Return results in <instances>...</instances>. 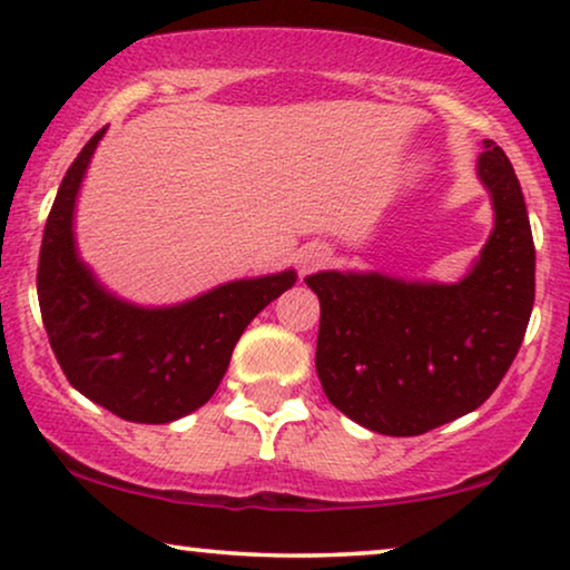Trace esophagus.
<instances>
[{
  "mask_svg": "<svg viewBox=\"0 0 570 570\" xmlns=\"http://www.w3.org/2000/svg\"><path fill=\"white\" fill-rule=\"evenodd\" d=\"M326 262H330V252H326L324 246H314V248H308V252H303L301 269L303 272H314L318 267H324Z\"/></svg>",
  "mask_w": 570,
  "mask_h": 570,
  "instance_id": "esophagus-1",
  "label": "esophagus"
}]
</instances>
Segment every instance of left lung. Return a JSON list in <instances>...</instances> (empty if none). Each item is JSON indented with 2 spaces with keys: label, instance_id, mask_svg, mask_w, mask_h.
<instances>
[{
  "label": "left lung",
  "instance_id": "left-lung-1",
  "mask_svg": "<svg viewBox=\"0 0 570 570\" xmlns=\"http://www.w3.org/2000/svg\"><path fill=\"white\" fill-rule=\"evenodd\" d=\"M495 228L454 285L318 272L316 373L326 400L384 435H420L478 410L517 357L534 306V240L519 178L493 139L478 160Z\"/></svg>",
  "mask_w": 570,
  "mask_h": 570
}]
</instances>
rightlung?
Wrapping results in <instances>:
<instances>
[{"mask_svg":"<svg viewBox=\"0 0 570 570\" xmlns=\"http://www.w3.org/2000/svg\"><path fill=\"white\" fill-rule=\"evenodd\" d=\"M106 129L82 147L49 213L38 256V306L69 384L131 423H170L202 407L228 371L248 322L295 283V272L236 279L170 308L106 293L75 252L72 213Z\"/></svg>","mask_w":570,"mask_h":570,"instance_id":"add662e5","label":"right lung"}]
</instances>
